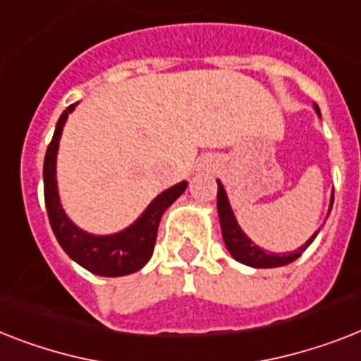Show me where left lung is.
<instances>
[{"label":"left lung","mask_w":361,"mask_h":361,"mask_svg":"<svg viewBox=\"0 0 361 361\" xmlns=\"http://www.w3.org/2000/svg\"><path fill=\"white\" fill-rule=\"evenodd\" d=\"M315 111L321 116V111L315 105ZM219 183V192H216V209H219V221H221V230H222V239H224V245H226L228 252H230L233 259H237L243 265L254 267V269H272V267H283L293 263L297 257L302 256V252L306 250L310 245L313 243V239L317 237L319 230L313 233L302 247L295 252H287V254H272V252H267L263 248H259L256 243H252L248 239V235L241 230L239 222L235 221V215L231 211L230 202H228L226 190L222 187V183L216 180ZM334 204V195L332 200H330V209H332Z\"/></svg>","instance_id":"obj_1"}]
</instances>
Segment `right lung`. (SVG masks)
Segmentation results:
<instances>
[{
  "instance_id": "obj_1",
  "label": "right lung",
  "mask_w": 361,
  "mask_h": 361,
  "mask_svg": "<svg viewBox=\"0 0 361 361\" xmlns=\"http://www.w3.org/2000/svg\"><path fill=\"white\" fill-rule=\"evenodd\" d=\"M78 104H72L63 111L55 126L54 139L49 142L44 157V200L48 209L49 224L57 237L59 245L75 263L98 276H126L139 271L148 263L154 254L155 237L159 221L166 207H171L187 189V181L176 183L171 189L155 196L145 213L130 228L113 235H92L78 228L64 213L57 190V150L64 122Z\"/></svg>"
}]
</instances>
